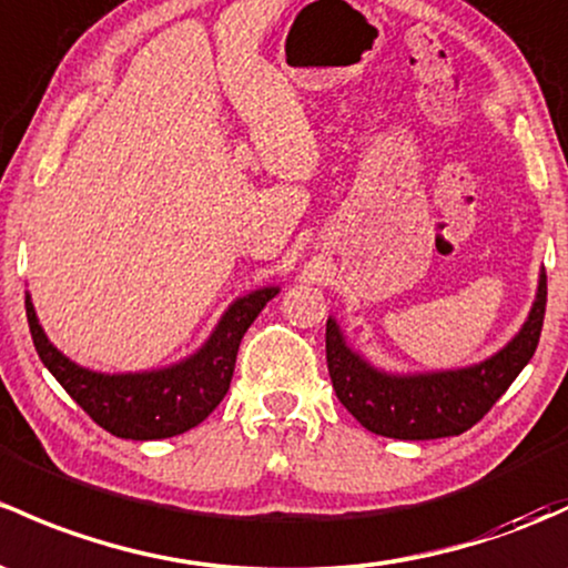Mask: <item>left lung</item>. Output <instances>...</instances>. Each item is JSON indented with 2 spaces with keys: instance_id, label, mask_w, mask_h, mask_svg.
<instances>
[{
  "instance_id": "8db88e82",
  "label": "left lung",
  "mask_w": 568,
  "mask_h": 568,
  "mask_svg": "<svg viewBox=\"0 0 568 568\" xmlns=\"http://www.w3.org/2000/svg\"><path fill=\"white\" fill-rule=\"evenodd\" d=\"M547 307V274L539 272L536 300L520 332L487 359L457 369L392 373L375 367L345 339L337 321H326V364L337 399L362 427L384 438L429 440L459 435L487 414L523 373L539 345Z\"/></svg>"
}]
</instances>
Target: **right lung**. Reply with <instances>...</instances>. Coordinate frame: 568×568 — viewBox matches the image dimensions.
<instances>
[{"label": "right lung", "mask_w": 568, "mask_h": 568, "mask_svg": "<svg viewBox=\"0 0 568 568\" xmlns=\"http://www.w3.org/2000/svg\"><path fill=\"white\" fill-rule=\"evenodd\" d=\"M277 294L280 285H264L236 296L199 351L139 373H100L64 356L40 326L29 291L27 321L40 362L100 427L116 438L160 440L187 433L217 408L231 386L244 332Z\"/></svg>", "instance_id": "add662e5"}]
</instances>
